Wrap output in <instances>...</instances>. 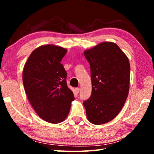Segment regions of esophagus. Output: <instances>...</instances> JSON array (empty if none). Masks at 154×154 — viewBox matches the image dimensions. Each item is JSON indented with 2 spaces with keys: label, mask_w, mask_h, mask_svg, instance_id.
<instances>
[{
  "label": "esophagus",
  "mask_w": 154,
  "mask_h": 154,
  "mask_svg": "<svg viewBox=\"0 0 154 154\" xmlns=\"http://www.w3.org/2000/svg\"><path fill=\"white\" fill-rule=\"evenodd\" d=\"M75 92H76V93H79V91H80V88H79V87L75 88Z\"/></svg>",
  "instance_id": "esophagus-1"
}]
</instances>
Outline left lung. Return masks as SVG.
Returning a JSON list of instances; mask_svg holds the SVG:
<instances>
[{"instance_id":"obj_1","label":"left lung","mask_w":154,"mask_h":154,"mask_svg":"<svg viewBox=\"0 0 154 154\" xmlns=\"http://www.w3.org/2000/svg\"><path fill=\"white\" fill-rule=\"evenodd\" d=\"M90 64L92 92L83 102L87 119L94 124L107 123L122 109L128 95V59L112 42H103L84 52Z\"/></svg>"}]
</instances>
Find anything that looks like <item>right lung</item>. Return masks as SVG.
I'll list each match as a JSON object with an SVG mask.
<instances>
[{
  "instance_id": "obj_1",
  "label": "right lung",
  "mask_w": 154,
  "mask_h": 154,
  "mask_svg": "<svg viewBox=\"0 0 154 154\" xmlns=\"http://www.w3.org/2000/svg\"><path fill=\"white\" fill-rule=\"evenodd\" d=\"M66 53L63 48L42 45L32 52L24 67L22 80L29 102L38 116L50 123L63 122L75 99L61 63Z\"/></svg>"
}]
</instances>
